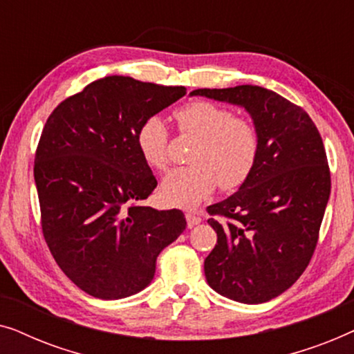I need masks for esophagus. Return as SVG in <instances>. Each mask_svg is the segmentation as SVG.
<instances>
[{"label": "esophagus", "mask_w": 354, "mask_h": 354, "mask_svg": "<svg viewBox=\"0 0 354 354\" xmlns=\"http://www.w3.org/2000/svg\"><path fill=\"white\" fill-rule=\"evenodd\" d=\"M185 217H187V224H188V227L198 225V224H200V222H201V217L198 216V214H195V212H187Z\"/></svg>", "instance_id": "34e87169"}]
</instances>
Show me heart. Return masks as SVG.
I'll list each match as a JSON object with an SVG mask.
<instances>
[{"mask_svg": "<svg viewBox=\"0 0 354 354\" xmlns=\"http://www.w3.org/2000/svg\"><path fill=\"white\" fill-rule=\"evenodd\" d=\"M182 133L195 137L190 166L174 169L164 177L161 196L167 205L195 207L216 187L232 192L243 185L258 159V132L250 120L234 118L229 109L209 101H192L174 111ZM169 132L159 118L140 125L137 148L149 167H167Z\"/></svg>", "mask_w": 354, "mask_h": 354, "instance_id": "obj_1", "label": "heart"}]
</instances>
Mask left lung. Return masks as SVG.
Here are the masks:
<instances>
[{"label": "left lung", "mask_w": 354, "mask_h": 354, "mask_svg": "<svg viewBox=\"0 0 354 354\" xmlns=\"http://www.w3.org/2000/svg\"><path fill=\"white\" fill-rule=\"evenodd\" d=\"M190 95L240 106L258 132V159L248 180L207 206L217 243L205 259V275L222 297L266 303L297 282L316 250L330 196L321 133L306 111L263 86Z\"/></svg>", "instance_id": "1"}]
</instances>
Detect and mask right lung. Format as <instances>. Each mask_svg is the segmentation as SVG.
I'll return each instance as SVG.
<instances>
[{
	"label": "right lung",
	"mask_w": 354,
	"mask_h": 354,
	"mask_svg": "<svg viewBox=\"0 0 354 354\" xmlns=\"http://www.w3.org/2000/svg\"><path fill=\"white\" fill-rule=\"evenodd\" d=\"M185 93L109 75L62 101L43 127L33 167L43 236L91 297L142 292L158 254L185 230L182 211L143 205L158 180L137 148L140 125Z\"/></svg>",
	"instance_id": "1"
}]
</instances>
